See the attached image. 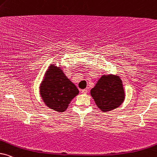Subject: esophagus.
I'll return each instance as SVG.
<instances>
[{
    "label": "esophagus",
    "instance_id": "34e87169",
    "mask_svg": "<svg viewBox=\"0 0 157 157\" xmlns=\"http://www.w3.org/2000/svg\"><path fill=\"white\" fill-rule=\"evenodd\" d=\"M88 92V90H87L86 89H82V90H81V93L82 94H86Z\"/></svg>",
    "mask_w": 157,
    "mask_h": 157
}]
</instances>
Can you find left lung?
I'll return each instance as SVG.
<instances>
[{
    "label": "left lung",
    "instance_id": "8db88e82",
    "mask_svg": "<svg viewBox=\"0 0 157 157\" xmlns=\"http://www.w3.org/2000/svg\"><path fill=\"white\" fill-rule=\"evenodd\" d=\"M99 109L104 113L117 108L125 99L123 82L117 75H102L90 91Z\"/></svg>",
    "mask_w": 157,
    "mask_h": 157
}]
</instances>
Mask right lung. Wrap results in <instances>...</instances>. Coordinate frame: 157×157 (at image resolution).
<instances>
[{"mask_svg":"<svg viewBox=\"0 0 157 157\" xmlns=\"http://www.w3.org/2000/svg\"><path fill=\"white\" fill-rule=\"evenodd\" d=\"M78 93L76 85L69 80L62 68L50 64L40 86V94L46 106L63 113Z\"/></svg>","mask_w":157,"mask_h":157,"instance_id":"add662e5","label":"right lung"}]
</instances>
